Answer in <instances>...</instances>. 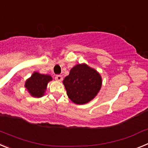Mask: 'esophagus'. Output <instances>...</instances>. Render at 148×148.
<instances>
[{"instance_id": "34e87169", "label": "esophagus", "mask_w": 148, "mask_h": 148, "mask_svg": "<svg viewBox=\"0 0 148 148\" xmlns=\"http://www.w3.org/2000/svg\"><path fill=\"white\" fill-rule=\"evenodd\" d=\"M55 78H56V80L58 81V82H61L63 79V77L62 75H56V77H55Z\"/></svg>"}]
</instances>
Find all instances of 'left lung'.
Here are the masks:
<instances>
[{
  "label": "left lung",
  "mask_w": 148,
  "mask_h": 148,
  "mask_svg": "<svg viewBox=\"0 0 148 148\" xmlns=\"http://www.w3.org/2000/svg\"><path fill=\"white\" fill-rule=\"evenodd\" d=\"M99 73L87 65L77 64L63 81L68 97L77 104L88 103L98 94L101 87Z\"/></svg>",
  "instance_id": "left-lung-1"
}]
</instances>
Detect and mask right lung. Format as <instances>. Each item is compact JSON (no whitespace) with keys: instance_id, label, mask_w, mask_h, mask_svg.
<instances>
[{"instance_id":"add662e5","label":"right lung","mask_w":148,"mask_h":148,"mask_svg":"<svg viewBox=\"0 0 148 148\" xmlns=\"http://www.w3.org/2000/svg\"><path fill=\"white\" fill-rule=\"evenodd\" d=\"M51 80L52 77L50 75L40 74L35 72L27 80L25 87L31 95L34 97H41L45 92L48 82Z\"/></svg>"}]
</instances>
